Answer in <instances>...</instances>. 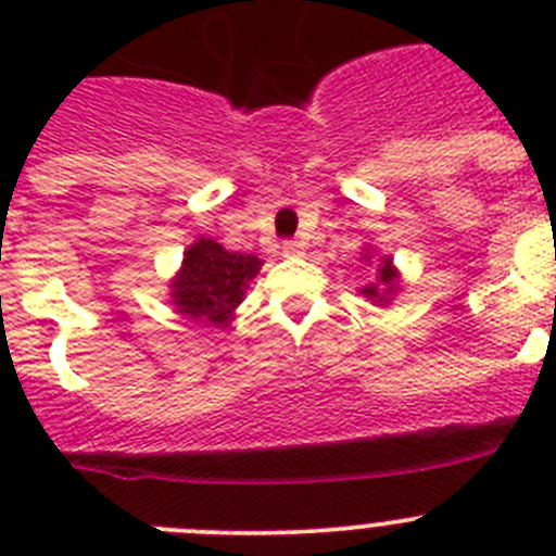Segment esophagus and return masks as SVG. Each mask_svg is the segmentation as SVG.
<instances>
[{
	"label": "esophagus",
	"mask_w": 556,
	"mask_h": 556,
	"mask_svg": "<svg viewBox=\"0 0 556 556\" xmlns=\"http://www.w3.org/2000/svg\"><path fill=\"white\" fill-rule=\"evenodd\" d=\"M281 253L283 255H301L303 253V244L294 242V239H289V242L281 244Z\"/></svg>",
	"instance_id": "1"
}]
</instances>
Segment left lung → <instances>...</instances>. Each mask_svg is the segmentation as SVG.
Instances as JSON below:
<instances>
[{
	"label": "left lung",
	"mask_w": 556,
	"mask_h": 556,
	"mask_svg": "<svg viewBox=\"0 0 556 556\" xmlns=\"http://www.w3.org/2000/svg\"><path fill=\"white\" fill-rule=\"evenodd\" d=\"M362 258H365V262H372L370 244H365V250H362ZM397 292H401V273H397L395 262H392V255H387V253L378 255L376 278L358 289V294H362V298H367L372 306H390L392 298H395Z\"/></svg>",
	"instance_id": "obj_1"
}]
</instances>
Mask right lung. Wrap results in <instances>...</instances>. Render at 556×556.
Returning <instances> with one entry per match:
<instances>
[{
  "label": "right lung",
  "instance_id": "obj_1",
  "mask_svg": "<svg viewBox=\"0 0 556 556\" xmlns=\"http://www.w3.org/2000/svg\"><path fill=\"white\" fill-rule=\"evenodd\" d=\"M262 264L258 255L230 253L208 236H200L184 250L180 269L172 275L169 303L189 320L228 328Z\"/></svg>",
  "mask_w": 556,
  "mask_h": 556
}]
</instances>
